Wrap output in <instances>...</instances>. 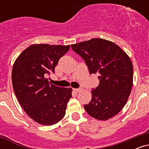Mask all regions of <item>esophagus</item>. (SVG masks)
Instances as JSON below:
<instances>
[{
    "mask_svg": "<svg viewBox=\"0 0 149 149\" xmlns=\"http://www.w3.org/2000/svg\"><path fill=\"white\" fill-rule=\"evenodd\" d=\"M73 90H74V92H78L81 91V90H82V88H76V89H73Z\"/></svg>",
    "mask_w": 149,
    "mask_h": 149,
    "instance_id": "esophagus-1",
    "label": "esophagus"
}]
</instances>
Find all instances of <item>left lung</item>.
Listing matches in <instances>:
<instances>
[{
    "instance_id": "obj_1",
    "label": "left lung",
    "mask_w": 149,
    "mask_h": 149,
    "mask_svg": "<svg viewBox=\"0 0 149 149\" xmlns=\"http://www.w3.org/2000/svg\"><path fill=\"white\" fill-rule=\"evenodd\" d=\"M84 59L90 73H99L100 84L92 90V100L84 105L94 118L107 120L117 115L127 103L133 85V65L118 45L102 38H92L71 45Z\"/></svg>"
}]
</instances>
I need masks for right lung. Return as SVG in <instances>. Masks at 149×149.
<instances>
[{"instance_id": "1", "label": "right lung", "mask_w": 149, "mask_h": 149, "mask_svg": "<svg viewBox=\"0 0 149 149\" xmlns=\"http://www.w3.org/2000/svg\"><path fill=\"white\" fill-rule=\"evenodd\" d=\"M70 45L33 44L15 60L12 71L14 92L20 105L31 119L43 125H52L64 117L72 88L50 84L47 77Z\"/></svg>"}]
</instances>
